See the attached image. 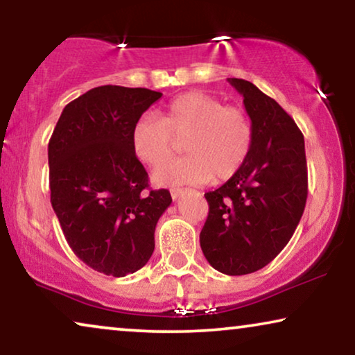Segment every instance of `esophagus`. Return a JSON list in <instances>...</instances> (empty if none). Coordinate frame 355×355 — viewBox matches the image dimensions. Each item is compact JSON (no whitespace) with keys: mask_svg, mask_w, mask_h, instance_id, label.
Instances as JSON below:
<instances>
[{"mask_svg":"<svg viewBox=\"0 0 355 355\" xmlns=\"http://www.w3.org/2000/svg\"><path fill=\"white\" fill-rule=\"evenodd\" d=\"M187 192H189V189H171V197L174 200H178L179 197H182V195Z\"/></svg>","mask_w":355,"mask_h":355,"instance_id":"obj_1","label":"esophagus"}]
</instances>
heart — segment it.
<instances>
[{"label": "heart", "instance_id": "b5f03b06", "mask_svg": "<svg viewBox=\"0 0 355 355\" xmlns=\"http://www.w3.org/2000/svg\"><path fill=\"white\" fill-rule=\"evenodd\" d=\"M253 139V123L243 109L200 91L174 97L162 118L142 115L131 130L132 152L148 166L165 162L184 141L187 155L153 173L158 186L230 179L245 165Z\"/></svg>", "mask_w": 355, "mask_h": 355}]
</instances>
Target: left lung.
Here are the masks:
<instances>
[{"label": "left lung", "instance_id": "1", "mask_svg": "<svg viewBox=\"0 0 355 355\" xmlns=\"http://www.w3.org/2000/svg\"><path fill=\"white\" fill-rule=\"evenodd\" d=\"M227 81L243 96L254 139L240 171L205 193L209 213L200 246L216 270L245 275L269 264L295 234L306 207L307 165L295 120L250 81Z\"/></svg>", "mask_w": 355, "mask_h": 355}]
</instances>
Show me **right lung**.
<instances>
[{"label": "right lung", "mask_w": 355, "mask_h": 355, "mask_svg": "<svg viewBox=\"0 0 355 355\" xmlns=\"http://www.w3.org/2000/svg\"><path fill=\"white\" fill-rule=\"evenodd\" d=\"M160 97L147 88L99 86L65 105L51 136V205L71 251L105 275L147 264L158 219L173 202L166 189L148 192L131 147L132 125Z\"/></svg>", "instance_id": "obj_1"}]
</instances>
